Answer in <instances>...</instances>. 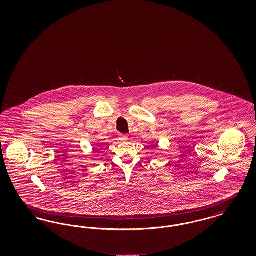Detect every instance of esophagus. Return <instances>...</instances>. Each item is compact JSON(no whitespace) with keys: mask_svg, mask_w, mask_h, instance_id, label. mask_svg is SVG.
I'll list each match as a JSON object with an SVG mask.
<instances>
[{"mask_svg":"<svg viewBox=\"0 0 256 256\" xmlns=\"http://www.w3.org/2000/svg\"><path fill=\"white\" fill-rule=\"evenodd\" d=\"M119 137H120L121 141H126L128 139V135H126V134H120Z\"/></svg>","mask_w":256,"mask_h":256,"instance_id":"34e87169","label":"esophagus"}]
</instances>
